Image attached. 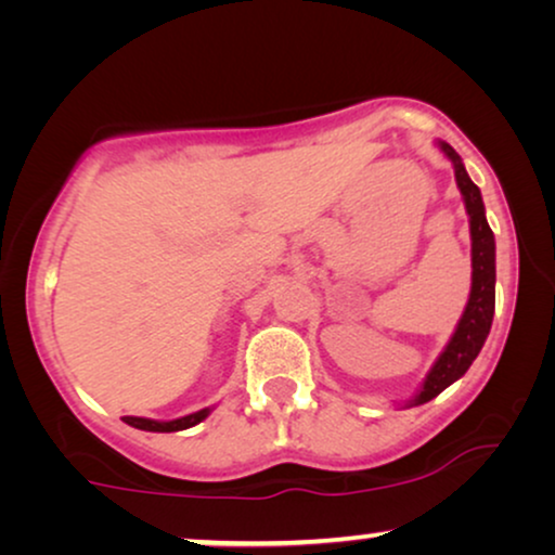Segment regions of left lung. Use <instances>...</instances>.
I'll list each match as a JSON object with an SVG mask.
<instances>
[{
    "mask_svg": "<svg viewBox=\"0 0 555 555\" xmlns=\"http://www.w3.org/2000/svg\"><path fill=\"white\" fill-rule=\"evenodd\" d=\"M450 162L454 164V179L465 199L467 215H469V237H473V291H469V300L465 313H462L457 331L450 338V344L439 356L435 366L424 378V386L416 393L412 404H427L435 397H439L447 386L465 376V371L473 366V361L480 353V348L488 338L492 313H495V237L485 219V204L480 196V189L473 184L467 177L462 158L457 156L450 143H439Z\"/></svg>",
    "mask_w": 555,
    "mask_h": 555,
    "instance_id": "obj_1",
    "label": "left lung"
}]
</instances>
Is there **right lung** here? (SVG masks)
<instances>
[{
  "mask_svg": "<svg viewBox=\"0 0 555 555\" xmlns=\"http://www.w3.org/2000/svg\"><path fill=\"white\" fill-rule=\"evenodd\" d=\"M207 414H209V409H202V412L181 416V420H173V422L143 420V416H124V422L131 424V427H135V429H143V431H179V429L194 427V424H199L202 420H207Z\"/></svg>",
  "mask_w": 555,
  "mask_h": 555,
  "instance_id": "right-lung-1",
  "label": "right lung"
}]
</instances>
